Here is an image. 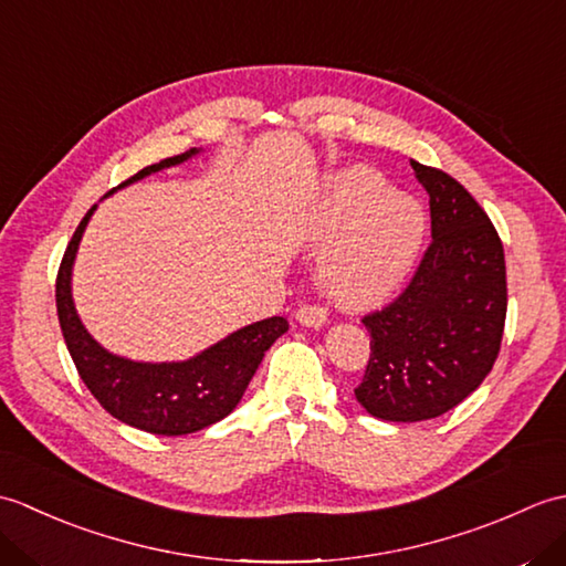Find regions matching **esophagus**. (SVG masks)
<instances>
[{
  "label": "esophagus",
  "mask_w": 566,
  "mask_h": 566,
  "mask_svg": "<svg viewBox=\"0 0 566 566\" xmlns=\"http://www.w3.org/2000/svg\"><path fill=\"white\" fill-rule=\"evenodd\" d=\"M296 321L306 328H321V326H326L328 311L323 306H316V304H306L296 311Z\"/></svg>",
  "instance_id": "1"
}]
</instances>
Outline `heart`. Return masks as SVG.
Masks as SVG:
<instances>
[{
    "mask_svg": "<svg viewBox=\"0 0 566 566\" xmlns=\"http://www.w3.org/2000/svg\"><path fill=\"white\" fill-rule=\"evenodd\" d=\"M323 243L316 272L335 302L369 306L391 296L416 264L426 238V211L418 199L387 189L365 165L326 177L306 226Z\"/></svg>",
    "mask_w": 566,
    "mask_h": 566,
    "instance_id": "1",
    "label": "heart"
}]
</instances>
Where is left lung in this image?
<instances>
[{"label":"left lung","mask_w":566,"mask_h":566,"mask_svg":"<svg viewBox=\"0 0 566 566\" xmlns=\"http://www.w3.org/2000/svg\"><path fill=\"white\" fill-rule=\"evenodd\" d=\"M430 197L432 243L406 292L363 318L371 335L355 389L369 416L416 423L448 413L496 363L506 323V260L489 216L436 167L411 160Z\"/></svg>","instance_id":"obj_1"}]
</instances>
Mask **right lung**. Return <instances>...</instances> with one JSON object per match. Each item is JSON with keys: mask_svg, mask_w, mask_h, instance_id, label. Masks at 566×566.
Returning a JSON list of instances; mask_svg holds the SVG:
<instances>
[{"mask_svg": "<svg viewBox=\"0 0 566 566\" xmlns=\"http://www.w3.org/2000/svg\"><path fill=\"white\" fill-rule=\"evenodd\" d=\"M199 153V148H191L175 158L143 167L116 189L134 185L165 167L182 165ZM94 211H97V203L84 213L75 235H72L55 282L60 331H63L70 357L82 381L114 418L130 428L153 432V436H189V432L219 423L243 399L264 353L290 326L282 316L250 323V326L226 335L223 340L209 345L207 350L189 359H179V363H138V359L109 353L84 328L75 298H72V268H75L84 228Z\"/></svg>", "mask_w": 566, "mask_h": 566, "instance_id": "add662e5", "label": "right lung"}]
</instances>
